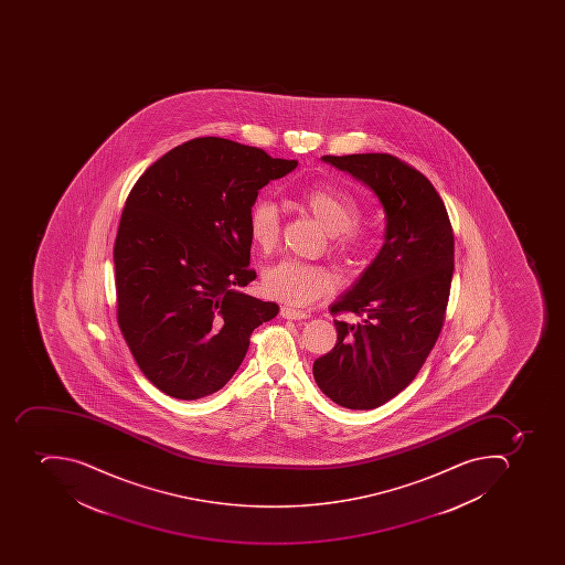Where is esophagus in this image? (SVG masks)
<instances>
[{"instance_id": "obj_1", "label": "esophagus", "mask_w": 565, "mask_h": 565, "mask_svg": "<svg viewBox=\"0 0 565 565\" xmlns=\"http://www.w3.org/2000/svg\"><path fill=\"white\" fill-rule=\"evenodd\" d=\"M280 316H282L285 320H306L307 312L298 311V309H294V307H280Z\"/></svg>"}]
</instances>
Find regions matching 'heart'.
I'll use <instances>...</instances> for the list:
<instances>
[{"label":"heart","instance_id":"1","mask_svg":"<svg viewBox=\"0 0 565 565\" xmlns=\"http://www.w3.org/2000/svg\"><path fill=\"white\" fill-rule=\"evenodd\" d=\"M300 203L330 233L332 249L344 258H356L367 249V241L359 226V206L353 198L329 185L309 186L300 194ZM249 233L259 249L271 250L279 241L280 215L276 203L259 200L249 214ZM263 289L268 297L291 306H307L332 294L335 280L321 265L282 259L263 271Z\"/></svg>","mask_w":565,"mask_h":565}]
</instances>
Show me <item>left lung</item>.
Listing matches in <instances>:
<instances>
[{"mask_svg": "<svg viewBox=\"0 0 565 565\" xmlns=\"http://www.w3.org/2000/svg\"><path fill=\"white\" fill-rule=\"evenodd\" d=\"M364 182L385 210V242L330 306L335 347L315 360L324 396L350 409L385 405L408 387L444 327L454 274V233L440 194L420 171L388 153L324 156Z\"/></svg>", "mask_w": 565, "mask_h": 565, "instance_id": "8db88e82", "label": "left lung"}]
</instances>
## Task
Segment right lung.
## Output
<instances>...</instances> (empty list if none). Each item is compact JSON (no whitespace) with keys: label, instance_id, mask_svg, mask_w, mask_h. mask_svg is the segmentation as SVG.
<instances>
[{"label":"right lung","instance_id":"obj_1","mask_svg":"<svg viewBox=\"0 0 565 565\" xmlns=\"http://www.w3.org/2000/svg\"><path fill=\"white\" fill-rule=\"evenodd\" d=\"M262 148L196 138L139 177L115 241L116 316L142 374L177 399L221 391L250 333L279 306L241 289L249 267V214L259 189L297 168Z\"/></svg>","mask_w":565,"mask_h":565}]
</instances>
